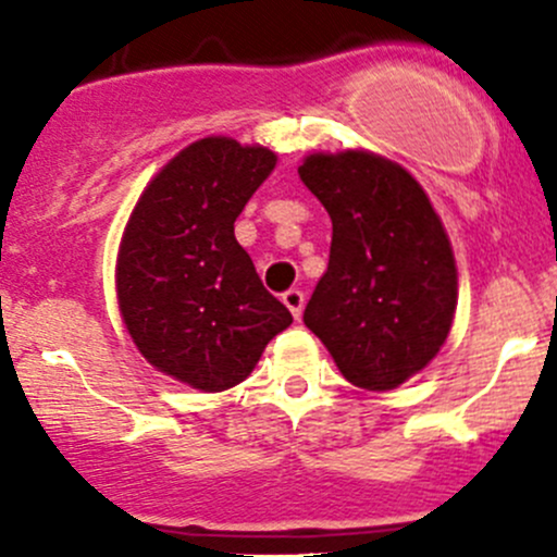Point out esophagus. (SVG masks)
<instances>
[{"mask_svg":"<svg viewBox=\"0 0 557 557\" xmlns=\"http://www.w3.org/2000/svg\"><path fill=\"white\" fill-rule=\"evenodd\" d=\"M283 305L288 307L290 314H294L296 320H299L301 318V310H305V294H301L299 288L285 290V294H283Z\"/></svg>","mask_w":557,"mask_h":557,"instance_id":"1","label":"esophagus"}]
</instances>
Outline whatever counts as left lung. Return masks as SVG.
<instances>
[{
    "label": "left lung",
    "mask_w": 557,
    "mask_h": 557,
    "mask_svg": "<svg viewBox=\"0 0 557 557\" xmlns=\"http://www.w3.org/2000/svg\"><path fill=\"white\" fill-rule=\"evenodd\" d=\"M299 177L331 218L307 329L363 391H393L445 345L458 307L450 237L423 185L372 150L310 153Z\"/></svg>",
    "instance_id": "1"
}]
</instances>
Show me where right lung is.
Returning a JSON list of instances; mask_svg holds the SVG:
<instances>
[{
    "label": "right lung",
    "instance_id": "add662e5",
    "mask_svg": "<svg viewBox=\"0 0 557 557\" xmlns=\"http://www.w3.org/2000/svg\"><path fill=\"white\" fill-rule=\"evenodd\" d=\"M274 166L263 145L196 139L145 185L123 228L115 294L128 336L150 367L196 391L243 383L294 323L234 237Z\"/></svg>",
    "mask_w": 557,
    "mask_h": 557
}]
</instances>
